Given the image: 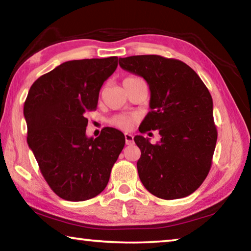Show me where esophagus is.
I'll list each match as a JSON object with an SVG mask.
<instances>
[{
	"label": "esophagus",
	"instance_id": "34e87169",
	"mask_svg": "<svg viewBox=\"0 0 251 251\" xmlns=\"http://www.w3.org/2000/svg\"><path fill=\"white\" fill-rule=\"evenodd\" d=\"M125 142H126V145H131V144L134 143L133 135L129 134V133H126L125 134Z\"/></svg>",
	"mask_w": 251,
	"mask_h": 251
}]
</instances>
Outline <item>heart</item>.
<instances>
[{
    "label": "heart",
    "mask_w": 251,
    "mask_h": 251,
    "mask_svg": "<svg viewBox=\"0 0 251 251\" xmlns=\"http://www.w3.org/2000/svg\"><path fill=\"white\" fill-rule=\"evenodd\" d=\"M131 78H136V77H127L126 79H131ZM135 120L136 118L133 115H118V116L113 117L112 120H110V124L117 127V128L127 130L131 128V126H133L135 123Z\"/></svg>",
    "instance_id": "1"
}]
</instances>
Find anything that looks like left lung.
<instances>
[{"mask_svg": "<svg viewBox=\"0 0 251 251\" xmlns=\"http://www.w3.org/2000/svg\"><path fill=\"white\" fill-rule=\"evenodd\" d=\"M122 69L144 77L151 90V112L141 133L159 130L158 143L137 135V171L145 188L171 201L193 194L210 171L216 142L209 91L192 67L160 55L120 58Z\"/></svg>", "mask_w": 251, "mask_h": 251, "instance_id": "8db88e82", "label": "left lung"}]
</instances>
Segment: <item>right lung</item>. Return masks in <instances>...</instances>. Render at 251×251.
Masks as SVG:
<instances>
[{"label":"right lung","instance_id":"right-lung-1","mask_svg":"<svg viewBox=\"0 0 251 251\" xmlns=\"http://www.w3.org/2000/svg\"><path fill=\"white\" fill-rule=\"evenodd\" d=\"M117 65V56L65 62L37 78L25 100L27 144L50 189L65 201L103 192L124 148V134L112 127L86 136L85 114L96 109L101 85Z\"/></svg>","mask_w":251,"mask_h":251}]
</instances>
